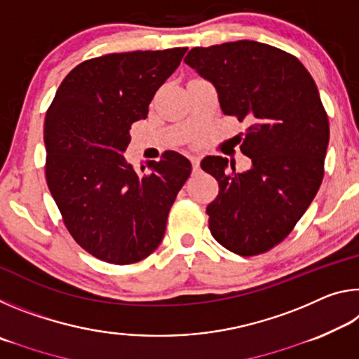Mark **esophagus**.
Masks as SVG:
<instances>
[{"instance_id":"1","label":"esophagus","mask_w":359,"mask_h":359,"mask_svg":"<svg viewBox=\"0 0 359 359\" xmlns=\"http://www.w3.org/2000/svg\"><path fill=\"white\" fill-rule=\"evenodd\" d=\"M190 161H191L193 171H198V169H199V158L198 156H190Z\"/></svg>"}]
</instances>
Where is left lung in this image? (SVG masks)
Returning a JSON list of instances; mask_svg holds the SVG:
<instances>
[{
    "label": "left lung",
    "mask_w": 359,
    "mask_h": 359,
    "mask_svg": "<svg viewBox=\"0 0 359 359\" xmlns=\"http://www.w3.org/2000/svg\"><path fill=\"white\" fill-rule=\"evenodd\" d=\"M185 63L214 83L224 115L250 126L236 172L228 158L205 156L218 182L205 212L218 244L241 257L264 253L287 238L321 185L330 121L312 76L296 57L257 41L194 47Z\"/></svg>",
    "instance_id": "obj_1"
}]
</instances>
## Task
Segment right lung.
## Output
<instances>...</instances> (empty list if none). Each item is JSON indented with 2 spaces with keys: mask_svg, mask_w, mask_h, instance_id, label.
I'll return each instance as SVG.
<instances>
[{
  "mask_svg": "<svg viewBox=\"0 0 359 359\" xmlns=\"http://www.w3.org/2000/svg\"><path fill=\"white\" fill-rule=\"evenodd\" d=\"M187 47L109 53L63 79L44 123L46 179L69 234L95 258L133 264L165 236L191 163L168 150L139 175L125 161L135 121L177 69Z\"/></svg>",
  "mask_w": 359,
  "mask_h": 359,
  "instance_id": "add662e5",
  "label": "right lung"
}]
</instances>
